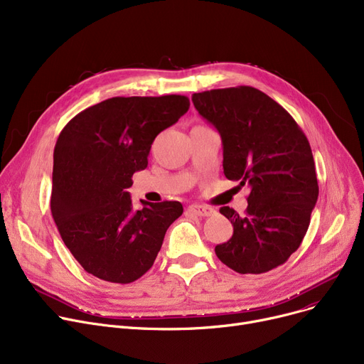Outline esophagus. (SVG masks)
Segmentation results:
<instances>
[{"instance_id":"34e87169","label":"esophagus","mask_w":364,"mask_h":364,"mask_svg":"<svg viewBox=\"0 0 364 364\" xmlns=\"http://www.w3.org/2000/svg\"><path fill=\"white\" fill-rule=\"evenodd\" d=\"M188 213H192L193 215L198 217H211L215 214V209L211 206H206V205H192L187 208Z\"/></svg>"}]
</instances>
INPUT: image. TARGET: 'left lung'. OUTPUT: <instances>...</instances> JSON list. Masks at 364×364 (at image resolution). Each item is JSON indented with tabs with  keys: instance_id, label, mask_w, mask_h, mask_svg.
I'll return each mask as SVG.
<instances>
[{
	"instance_id": "1",
	"label": "left lung",
	"mask_w": 364,
	"mask_h": 364,
	"mask_svg": "<svg viewBox=\"0 0 364 364\" xmlns=\"http://www.w3.org/2000/svg\"><path fill=\"white\" fill-rule=\"evenodd\" d=\"M192 102L220 132L225 178L251 188L243 215L220 208L233 236L215 254L240 274L270 272L309 230L318 196L310 143L291 114L254 87L195 92Z\"/></svg>"
}]
</instances>
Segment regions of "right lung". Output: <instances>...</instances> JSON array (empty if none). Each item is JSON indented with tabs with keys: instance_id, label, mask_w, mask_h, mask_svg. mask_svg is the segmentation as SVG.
Returning <instances> with one entry per match:
<instances>
[{
	"instance_id": "right-lung-1",
	"label": "right lung",
	"mask_w": 364,
	"mask_h": 364,
	"mask_svg": "<svg viewBox=\"0 0 364 364\" xmlns=\"http://www.w3.org/2000/svg\"><path fill=\"white\" fill-rule=\"evenodd\" d=\"M186 95L112 97L72 118L54 147L51 214L70 254L102 280L127 284L155 262L168 227L183 214L176 200H141L127 188L147 166L153 140L188 110Z\"/></svg>"
}]
</instances>
